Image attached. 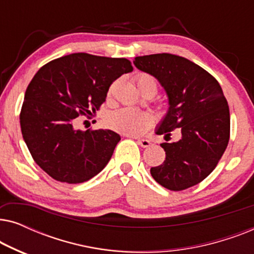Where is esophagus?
Here are the masks:
<instances>
[{"label":"esophagus","instance_id":"1","mask_svg":"<svg viewBox=\"0 0 254 254\" xmlns=\"http://www.w3.org/2000/svg\"><path fill=\"white\" fill-rule=\"evenodd\" d=\"M137 143L143 148H148V147H150V145H151V142L147 140V138H138Z\"/></svg>","mask_w":254,"mask_h":254}]
</instances>
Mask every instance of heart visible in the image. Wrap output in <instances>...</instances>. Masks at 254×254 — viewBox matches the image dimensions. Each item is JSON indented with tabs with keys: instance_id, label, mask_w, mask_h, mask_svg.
I'll use <instances>...</instances> for the list:
<instances>
[{
	"instance_id": "1",
	"label": "heart",
	"mask_w": 254,
	"mask_h": 254,
	"mask_svg": "<svg viewBox=\"0 0 254 254\" xmlns=\"http://www.w3.org/2000/svg\"><path fill=\"white\" fill-rule=\"evenodd\" d=\"M138 90L144 93L148 90L157 92V81L149 74H140L135 77ZM109 126L116 131L126 135H140L151 127L152 118L150 114L135 111L133 109H121L110 114Z\"/></svg>"
}]
</instances>
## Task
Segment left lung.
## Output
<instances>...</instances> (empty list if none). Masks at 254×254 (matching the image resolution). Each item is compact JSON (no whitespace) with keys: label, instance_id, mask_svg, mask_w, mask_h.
<instances>
[{"label":"left lung","instance_id":"1","mask_svg":"<svg viewBox=\"0 0 254 254\" xmlns=\"http://www.w3.org/2000/svg\"><path fill=\"white\" fill-rule=\"evenodd\" d=\"M134 64L157 78L169 97V111L156 133L166 138L179 128L182 134L179 141L161 144L166 157L150 169L152 178L170 190L196 185L216 168L230 137V112L220 83L178 55L136 57Z\"/></svg>","mask_w":254,"mask_h":254}]
</instances>
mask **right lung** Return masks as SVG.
I'll return each instance as SVG.
<instances>
[{
  "label": "right lung",
  "instance_id": "right-lung-1",
  "mask_svg": "<svg viewBox=\"0 0 254 254\" xmlns=\"http://www.w3.org/2000/svg\"><path fill=\"white\" fill-rule=\"evenodd\" d=\"M133 70L124 58L74 53L43 65L27 86L22 110L23 138L34 162L61 183L88 182L112 157L120 135L76 128L105 102L111 84Z\"/></svg>",
  "mask_w": 254,
  "mask_h": 254
}]
</instances>
